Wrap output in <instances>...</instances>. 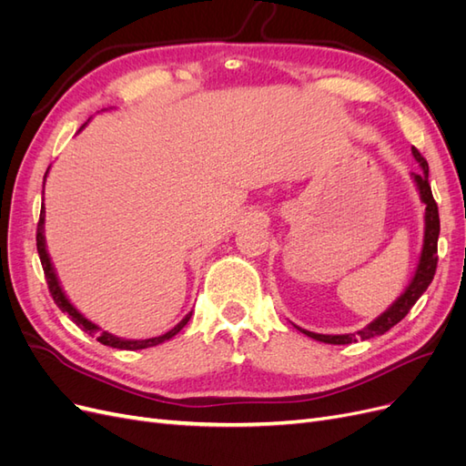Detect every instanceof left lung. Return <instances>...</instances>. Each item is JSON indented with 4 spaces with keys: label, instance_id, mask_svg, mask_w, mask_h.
<instances>
[{
    "label": "left lung",
    "instance_id": "left-lung-1",
    "mask_svg": "<svg viewBox=\"0 0 466 466\" xmlns=\"http://www.w3.org/2000/svg\"><path fill=\"white\" fill-rule=\"evenodd\" d=\"M412 155L414 159L420 163L421 171L420 173H412V178L416 182V188L420 192V200L426 204V216H424V245H421V252H420V260L416 266V272L410 279V284L404 289V293L400 298L394 301L385 313H380L375 320H371L368 327H363L361 330L354 332V334H317L311 330H305L301 327H293L298 329L299 332L307 334L313 340L324 342V344H351L358 340H370V338L385 334L387 330H390L394 324L400 322L408 311L414 307V303L421 298V293L428 289V286L431 284V279L435 276V268H437V238H440V211H437V204L433 200L431 194V187H430V168H428V161L421 157L420 151L416 147H412Z\"/></svg>",
    "mask_w": 466,
    "mask_h": 466
}]
</instances>
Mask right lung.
<instances>
[{
  "label": "right lung",
  "instance_id": "add662e5",
  "mask_svg": "<svg viewBox=\"0 0 466 466\" xmlns=\"http://www.w3.org/2000/svg\"><path fill=\"white\" fill-rule=\"evenodd\" d=\"M46 175H48V171H46ZM46 175H45V180H46ZM36 250H38V257H40V262H42V270H45V276H46V281H48V289L52 293L54 303L58 305L64 313H67L69 317H72V320L77 324V327H81L89 336H96V340L101 342V344H105V346L118 348V350H144V348L157 346V344H163L165 340H171L175 334H178L182 329L187 327V322L192 317V311H190L185 319H182L177 324L175 329H171V330L161 334V336L146 338V340H126V338H118V336L110 334L106 330H101L95 322H91L89 319L83 317L77 311V309L72 303H69V299L66 298V293H64V289L60 286L58 276H56V270H54L52 260L48 257V250H46V241H45V206H42V209H40V219H38V228H36Z\"/></svg>",
  "mask_w": 466,
  "mask_h": 466
}]
</instances>
